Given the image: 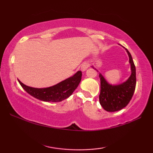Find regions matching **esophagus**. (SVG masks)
Wrapping results in <instances>:
<instances>
[{
  "instance_id": "1",
  "label": "esophagus",
  "mask_w": 153,
  "mask_h": 153,
  "mask_svg": "<svg viewBox=\"0 0 153 153\" xmlns=\"http://www.w3.org/2000/svg\"><path fill=\"white\" fill-rule=\"evenodd\" d=\"M88 68V64L87 63H83V64L82 65L81 69H82V70L83 71L87 70Z\"/></svg>"
}]
</instances>
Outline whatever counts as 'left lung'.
<instances>
[{
  "mask_svg": "<svg viewBox=\"0 0 153 153\" xmlns=\"http://www.w3.org/2000/svg\"><path fill=\"white\" fill-rule=\"evenodd\" d=\"M125 49L128 53L131 68V75L126 82L117 85H112L105 79L101 74H99L100 79L99 102L102 108L108 112H115L126 107L130 101L135 91L136 67L131 54L128 49ZM91 67L95 69L93 66Z\"/></svg>",
  "mask_w": 153,
  "mask_h": 153,
  "instance_id": "1",
  "label": "left lung"
}]
</instances>
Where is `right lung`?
<instances>
[{
    "label": "right lung",
    "instance_id": "obj_1",
    "mask_svg": "<svg viewBox=\"0 0 153 153\" xmlns=\"http://www.w3.org/2000/svg\"><path fill=\"white\" fill-rule=\"evenodd\" d=\"M82 71H78L73 76L58 83L53 86L45 88H36L27 86L18 79L25 91L33 97L45 102H61L73 94L82 79Z\"/></svg>",
    "mask_w": 153,
    "mask_h": 153
}]
</instances>
